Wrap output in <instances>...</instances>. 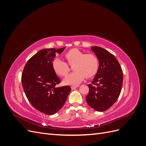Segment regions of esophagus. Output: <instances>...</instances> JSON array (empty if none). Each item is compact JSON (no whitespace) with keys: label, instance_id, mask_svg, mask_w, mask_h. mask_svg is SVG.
<instances>
[{"label":"esophagus","instance_id":"34e87169","mask_svg":"<svg viewBox=\"0 0 146 146\" xmlns=\"http://www.w3.org/2000/svg\"><path fill=\"white\" fill-rule=\"evenodd\" d=\"M79 86H78V85H77V86H71V88H72V90H75L76 89V88H78Z\"/></svg>","mask_w":146,"mask_h":146}]
</instances>
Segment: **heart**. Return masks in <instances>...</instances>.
Returning <instances> with one entry per match:
<instances>
[{
  "label": "heart",
  "instance_id": "1",
  "mask_svg": "<svg viewBox=\"0 0 146 146\" xmlns=\"http://www.w3.org/2000/svg\"><path fill=\"white\" fill-rule=\"evenodd\" d=\"M64 57L70 65H73L74 72L70 74L64 79L66 85H76L86 78L94 76L98 72L99 61L93 54H86L78 48H72L66 53ZM52 68L55 72L61 77H64L69 71L67 63L59 58L52 61Z\"/></svg>",
  "mask_w": 146,
  "mask_h": 146
}]
</instances>
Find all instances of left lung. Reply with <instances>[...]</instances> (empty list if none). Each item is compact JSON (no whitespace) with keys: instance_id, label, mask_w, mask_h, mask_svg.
I'll list each match as a JSON object with an SVG mask.
<instances>
[{"instance_id":"left-lung-1","label":"left lung","mask_w":146,"mask_h":146,"mask_svg":"<svg viewBox=\"0 0 146 146\" xmlns=\"http://www.w3.org/2000/svg\"><path fill=\"white\" fill-rule=\"evenodd\" d=\"M99 61V67L96 76L88 85L89 94L86 102L98 111H104L116 102L120 95L123 72L117 60L111 53L98 46L91 47Z\"/></svg>"}]
</instances>
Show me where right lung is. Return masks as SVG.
Here are the masks:
<instances>
[{
  "label": "right lung",
  "instance_id": "right-lung-1",
  "mask_svg": "<svg viewBox=\"0 0 146 146\" xmlns=\"http://www.w3.org/2000/svg\"><path fill=\"white\" fill-rule=\"evenodd\" d=\"M65 47L44 48L37 52L26 63L22 74L25 94L33 107L41 113L52 115L66 102L71 88L69 86L56 87L61 82L52 68L56 55Z\"/></svg>",
  "mask_w": 146,
  "mask_h": 146
}]
</instances>
